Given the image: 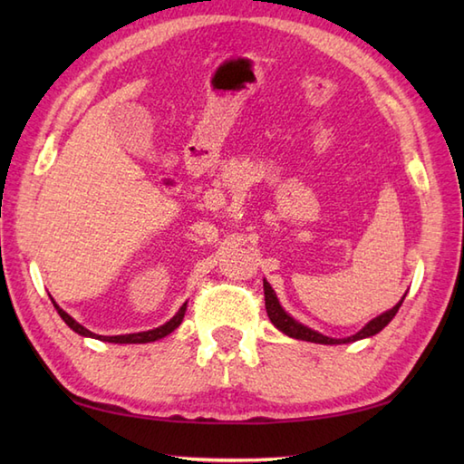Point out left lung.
Returning a JSON list of instances; mask_svg holds the SVG:
<instances>
[{
	"label": "left lung",
	"mask_w": 464,
	"mask_h": 464,
	"mask_svg": "<svg viewBox=\"0 0 464 464\" xmlns=\"http://www.w3.org/2000/svg\"><path fill=\"white\" fill-rule=\"evenodd\" d=\"M263 291H265V309H267V314L271 323L277 327L281 333L287 334V337H293V339H299V341H311V343H321V344H341V343H353V341H359V339H367V337H372V334H377L379 331H382L387 324L392 321V317H395L399 307L402 304V297L395 307L384 311L382 314H379V317H374L372 321H369L364 327L359 331L351 334V337L347 339H333V337H327V334H321L319 331H313L309 327H304V324H301L299 321H295L291 314L285 311L281 307V303L277 299V295H275L273 287L267 283V279H263Z\"/></svg>",
	"instance_id": "obj_1"
}]
</instances>
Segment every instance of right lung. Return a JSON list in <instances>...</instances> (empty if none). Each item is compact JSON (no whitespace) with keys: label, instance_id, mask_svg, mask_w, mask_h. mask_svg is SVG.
<instances>
[{"label":"right lung","instance_id":"right-lung-1","mask_svg":"<svg viewBox=\"0 0 464 464\" xmlns=\"http://www.w3.org/2000/svg\"><path fill=\"white\" fill-rule=\"evenodd\" d=\"M53 301V299H52ZM53 307L57 309L59 317H62L65 321V324L69 329H73L77 334H82V337H92V339H100V341H105V343H151V341H157V339H163L167 337V334L173 333L177 327H179L183 317H185V311H187V303L181 304V309L177 311V314L173 319L167 321L165 324H161V327L157 329H151V331H143V333H130V334H115V337H103V334H95L92 333L90 329H85L83 324L77 323L73 317H69V314L59 307V304L53 301Z\"/></svg>","mask_w":464,"mask_h":464}]
</instances>
